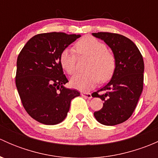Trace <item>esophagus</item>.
<instances>
[{
  "mask_svg": "<svg viewBox=\"0 0 158 158\" xmlns=\"http://www.w3.org/2000/svg\"><path fill=\"white\" fill-rule=\"evenodd\" d=\"M81 95L83 97H85V98H89V99H90V98H92V94L88 93V92H82V93H81Z\"/></svg>",
  "mask_w": 158,
  "mask_h": 158,
  "instance_id": "obj_1",
  "label": "esophagus"
}]
</instances>
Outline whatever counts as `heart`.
I'll list each match as a JSON object with an SVG mask.
<instances>
[{
	"label": "heart",
	"instance_id": "1",
	"mask_svg": "<svg viewBox=\"0 0 158 158\" xmlns=\"http://www.w3.org/2000/svg\"><path fill=\"white\" fill-rule=\"evenodd\" d=\"M79 54L90 57L87 66V73L76 74L71 78L70 84L73 88L80 91H89L95 86L98 81L104 82L109 79L114 69V58L107 51V47L92 36H85L78 41L75 46ZM60 64L68 74L76 71V56L71 49L62 51L60 57Z\"/></svg>",
	"mask_w": 158,
	"mask_h": 158
}]
</instances>
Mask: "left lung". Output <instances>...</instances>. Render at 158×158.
Here are the masks:
<instances>
[{
	"label": "left lung",
	"mask_w": 158,
	"mask_h": 158,
	"mask_svg": "<svg viewBox=\"0 0 158 158\" xmlns=\"http://www.w3.org/2000/svg\"><path fill=\"white\" fill-rule=\"evenodd\" d=\"M92 34L111 48L115 63L111 80L92 93V97H98L104 101L102 109L95 111L94 116L102 125H118L131 116L141 96L144 60L137 46L125 36L106 32ZM100 91L101 95L98 94Z\"/></svg>",
	"instance_id": "obj_1"
}]
</instances>
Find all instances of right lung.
Masks as SVG:
<instances>
[{
	"instance_id": "add662e5",
	"label": "right lung",
	"mask_w": 158,
	"mask_h": 158,
	"mask_svg": "<svg viewBox=\"0 0 158 158\" xmlns=\"http://www.w3.org/2000/svg\"><path fill=\"white\" fill-rule=\"evenodd\" d=\"M81 36L65 33L33 36L20 51L17 61L16 86L27 112L37 122L53 125L66 118L70 102L80 93L64 86L60 57L62 51Z\"/></svg>"
}]
</instances>
